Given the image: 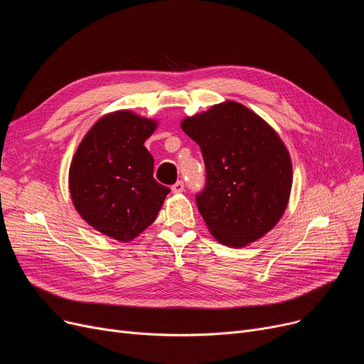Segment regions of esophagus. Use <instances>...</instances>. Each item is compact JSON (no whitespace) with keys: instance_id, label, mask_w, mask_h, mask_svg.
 Masks as SVG:
<instances>
[{"instance_id":"obj_1","label":"esophagus","mask_w":364,"mask_h":364,"mask_svg":"<svg viewBox=\"0 0 364 364\" xmlns=\"http://www.w3.org/2000/svg\"><path fill=\"white\" fill-rule=\"evenodd\" d=\"M171 190H172V192H174V193H181V192H183V190H184V183H183L181 180H178L177 183H174V184H172Z\"/></svg>"}]
</instances>
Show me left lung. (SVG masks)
<instances>
[{
    "instance_id": "left-lung-1",
    "label": "left lung",
    "mask_w": 364,
    "mask_h": 364,
    "mask_svg": "<svg viewBox=\"0 0 364 364\" xmlns=\"http://www.w3.org/2000/svg\"><path fill=\"white\" fill-rule=\"evenodd\" d=\"M181 128L202 151L206 180L196 205L214 237L240 247L272 230L292 186L289 153L276 131L236 102L186 118Z\"/></svg>"
}]
</instances>
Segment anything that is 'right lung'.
<instances>
[{
  "label": "right lung",
  "instance_id": "1",
  "mask_svg": "<svg viewBox=\"0 0 364 364\" xmlns=\"http://www.w3.org/2000/svg\"><path fill=\"white\" fill-rule=\"evenodd\" d=\"M156 122L128 110L106 114L81 141L69 169L80 215L113 239L128 242L156 220L169 187L153 178L144 141Z\"/></svg>",
  "mask_w": 364,
  "mask_h": 364
}]
</instances>
